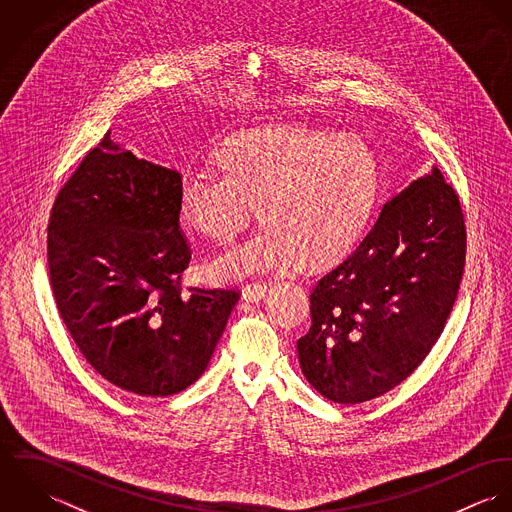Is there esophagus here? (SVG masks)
Masks as SVG:
<instances>
[{"label":"esophagus","instance_id":"1","mask_svg":"<svg viewBox=\"0 0 512 512\" xmlns=\"http://www.w3.org/2000/svg\"><path fill=\"white\" fill-rule=\"evenodd\" d=\"M266 292H268V284L266 282H250V284H246L242 288V297L246 301H258V299H262L266 295Z\"/></svg>","mask_w":512,"mask_h":512}]
</instances>
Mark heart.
<instances>
[{
	"instance_id": "b5f03b06",
	"label": "heart",
	"mask_w": 512,
	"mask_h": 512,
	"mask_svg": "<svg viewBox=\"0 0 512 512\" xmlns=\"http://www.w3.org/2000/svg\"><path fill=\"white\" fill-rule=\"evenodd\" d=\"M217 161L222 171L183 175V222L219 244H232L248 228L254 205L266 222L211 262L217 278L331 264L357 242L374 207L376 159L351 134L301 126L246 130L219 147Z\"/></svg>"
}]
</instances>
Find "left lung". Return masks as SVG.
<instances>
[{"label":"left lung","instance_id":"left-lung-1","mask_svg":"<svg viewBox=\"0 0 512 512\" xmlns=\"http://www.w3.org/2000/svg\"><path fill=\"white\" fill-rule=\"evenodd\" d=\"M459 197L438 167L380 211L361 244L315 284L297 341L309 384L337 404L390 392L445 327L465 268Z\"/></svg>","mask_w":512,"mask_h":512}]
</instances>
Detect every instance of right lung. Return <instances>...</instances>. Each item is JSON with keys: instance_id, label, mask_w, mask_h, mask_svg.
I'll use <instances>...</instances> for the list:
<instances>
[{"instance_id": "1", "label": "right lung", "mask_w": 512, "mask_h": 512, "mask_svg": "<svg viewBox=\"0 0 512 512\" xmlns=\"http://www.w3.org/2000/svg\"><path fill=\"white\" fill-rule=\"evenodd\" d=\"M175 169L110 134L59 191L47 226L51 288L86 363L108 382L171 396L209 365L240 292L183 288L191 246Z\"/></svg>"}]
</instances>
